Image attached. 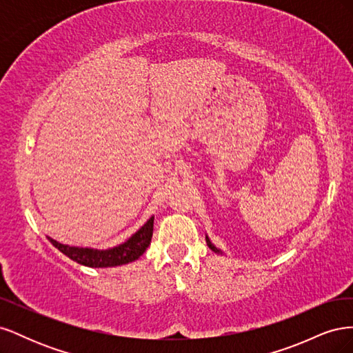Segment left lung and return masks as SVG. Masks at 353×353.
<instances>
[{
  "label": "left lung",
  "instance_id": "1",
  "mask_svg": "<svg viewBox=\"0 0 353 353\" xmlns=\"http://www.w3.org/2000/svg\"><path fill=\"white\" fill-rule=\"evenodd\" d=\"M206 243H208V245H209V249H210V250H213V252H215V253H219V254H222V252H221L218 248H215V245L212 244V241L209 240V237H208V236H206Z\"/></svg>",
  "mask_w": 353,
  "mask_h": 353
}]
</instances>
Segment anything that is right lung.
Returning <instances> with one entry per match:
<instances>
[{
    "label": "right lung",
    "mask_w": 353,
    "mask_h": 353,
    "mask_svg": "<svg viewBox=\"0 0 353 353\" xmlns=\"http://www.w3.org/2000/svg\"><path fill=\"white\" fill-rule=\"evenodd\" d=\"M153 222L154 216L148 219L131 239H128L125 243L108 250L74 248V245L61 244L56 240H52L51 237L47 239L54 248H57L63 254H66L68 258H70L74 262L85 266H91V268H109V266L125 265L140 258L152 241Z\"/></svg>",
    "instance_id": "add662e5"
}]
</instances>
